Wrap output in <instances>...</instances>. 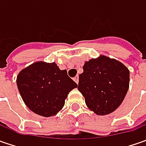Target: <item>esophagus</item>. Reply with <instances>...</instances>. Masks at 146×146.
Returning <instances> with one entry per match:
<instances>
[{
	"label": "esophagus",
	"mask_w": 146,
	"mask_h": 146,
	"mask_svg": "<svg viewBox=\"0 0 146 146\" xmlns=\"http://www.w3.org/2000/svg\"><path fill=\"white\" fill-rule=\"evenodd\" d=\"M73 80H74V81L76 82V84H78V83H79V76H76V77H74V78H73Z\"/></svg>",
	"instance_id": "obj_1"
}]
</instances>
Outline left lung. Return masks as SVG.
Segmentation results:
<instances>
[{
	"label": "left lung",
	"instance_id": "8db88e82",
	"mask_svg": "<svg viewBox=\"0 0 146 146\" xmlns=\"http://www.w3.org/2000/svg\"><path fill=\"white\" fill-rule=\"evenodd\" d=\"M79 76L78 89L88 107L99 115H108L123 102L129 87V70L106 56L86 62Z\"/></svg>",
	"mask_w": 146,
	"mask_h": 146
}]
</instances>
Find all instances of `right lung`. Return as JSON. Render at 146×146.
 I'll return each instance as SVG.
<instances>
[{
  "instance_id": "add662e5",
  "label": "right lung",
  "mask_w": 146,
  "mask_h": 146,
  "mask_svg": "<svg viewBox=\"0 0 146 146\" xmlns=\"http://www.w3.org/2000/svg\"><path fill=\"white\" fill-rule=\"evenodd\" d=\"M20 95L27 106L44 117L55 115L63 107L68 93L78 85L55 62H37L17 77Z\"/></svg>"
}]
</instances>
